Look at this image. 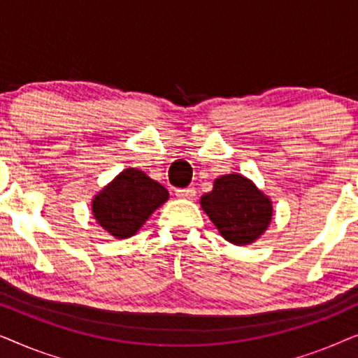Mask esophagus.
Segmentation results:
<instances>
[{"label": "esophagus", "mask_w": 358, "mask_h": 358, "mask_svg": "<svg viewBox=\"0 0 358 358\" xmlns=\"http://www.w3.org/2000/svg\"><path fill=\"white\" fill-rule=\"evenodd\" d=\"M176 197L179 199H192L195 197V189L194 187H185L176 190Z\"/></svg>", "instance_id": "esophagus-1"}]
</instances>
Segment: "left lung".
I'll return each mask as SVG.
<instances>
[{
    "label": "left lung",
    "instance_id": "left-lung-1",
    "mask_svg": "<svg viewBox=\"0 0 358 358\" xmlns=\"http://www.w3.org/2000/svg\"><path fill=\"white\" fill-rule=\"evenodd\" d=\"M200 205L227 241L249 244L266 231L272 217V203L251 180L239 174L222 176Z\"/></svg>",
    "mask_w": 358,
    "mask_h": 358
}]
</instances>
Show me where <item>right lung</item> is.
<instances>
[{
  "label": "right lung",
  "mask_w": 358,
  "mask_h": 358,
  "mask_svg": "<svg viewBox=\"0 0 358 358\" xmlns=\"http://www.w3.org/2000/svg\"><path fill=\"white\" fill-rule=\"evenodd\" d=\"M163 185L138 169H125L92 200L97 223L115 238L138 231L151 213L168 200Z\"/></svg>",
  "instance_id": "1"
}]
</instances>
